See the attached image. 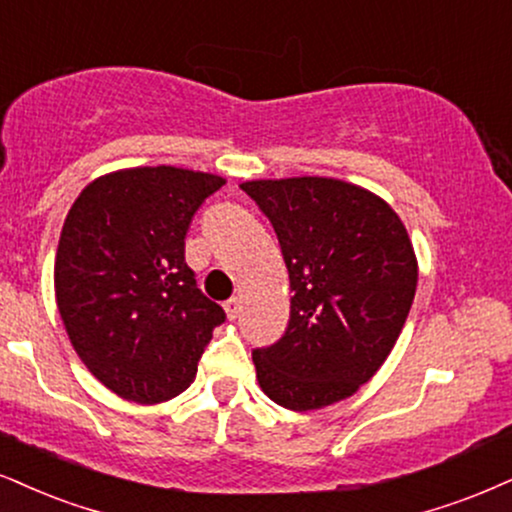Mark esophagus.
Returning <instances> with one entry per match:
<instances>
[{
	"label": "esophagus",
	"instance_id": "1",
	"mask_svg": "<svg viewBox=\"0 0 512 512\" xmlns=\"http://www.w3.org/2000/svg\"><path fill=\"white\" fill-rule=\"evenodd\" d=\"M225 313H227V318H230V320L237 318V315H239V299H237V296H232L230 301H225Z\"/></svg>",
	"mask_w": 512,
	"mask_h": 512
}]
</instances>
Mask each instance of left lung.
Instances as JSON below:
<instances>
[{"mask_svg":"<svg viewBox=\"0 0 512 512\" xmlns=\"http://www.w3.org/2000/svg\"><path fill=\"white\" fill-rule=\"evenodd\" d=\"M266 213L289 270L292 311L273 346L254 349L268 399L318 410L382 368L406 323L418 258L387 201L334 178L239 185Z\"/></svg>","mask_w":512,"mask_h":512,"instance_id":"8db88e82","label":"left lung"}]
</instances>
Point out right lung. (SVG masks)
I'll return each instance as SVG.
<instances>
[{"mask_svg":"<svg viewBox=\"0 0 512 512\" xmlns=\"http://www.w3.org/2000/svg\"><path fill=\"white\" fill-rule=\"evenodd\" d=\"M220 175L175 166L125 168L90 182L63 223L54 289L87 370L121 399L178 396L225 311L201 294L185 235Z\"/></svg>","mask_w":512,"mask_h":512,"instance_id":"right-lung-1","label":"right lung"}]
</instances>
